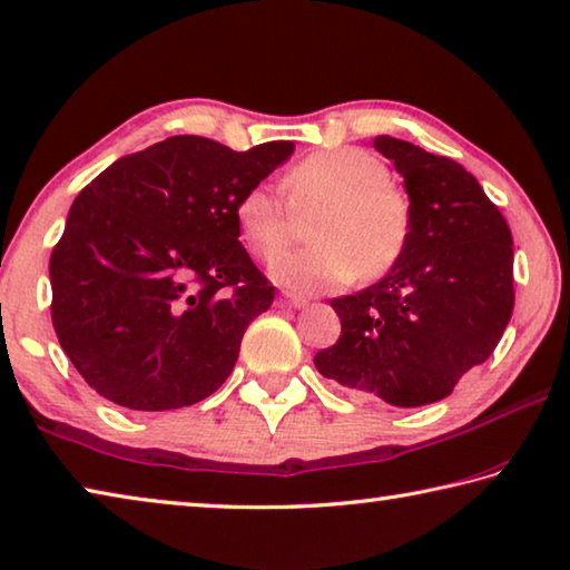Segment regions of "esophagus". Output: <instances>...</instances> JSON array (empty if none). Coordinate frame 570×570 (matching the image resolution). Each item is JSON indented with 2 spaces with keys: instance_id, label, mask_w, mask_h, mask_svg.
<instances>
[{
  "instance_id": "1",
  "label": "esophagus",
  "mask_w": 570,
  "mask_h": 570,
  "mask_svg": "<svg viewBox=\"0 0 570 570\" xmlns=\"http://www.w3.org/2000/svg\"><path fill=\"white\" fill-rule=\"evenodd\" d=\"M283 303L291 305V308H305V305H308V297H301V295L285 293V295H283Z\"/></svg>"
}]
</instances>
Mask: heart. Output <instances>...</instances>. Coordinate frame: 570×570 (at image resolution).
Masks as SVG:
<instances>
[{
  "label": "heart",
  "mask_w": 570,
  "mask_h": 570,
  "mask_svg": "<svg viewBox=\"0 0 570 570\" xmlns=\"http://www.w3.org/2000/svg\"><path fill=\"white\" fill-rule=\"evenodd\" d=\"M283 196L267 183L236 200L234 222L252 255L275 257L308 226L311 247L285 252L269 277L295 293H321L348 285L356 275L380 277L395 265L410 236V204L390 183L380 157L362 147H331L295 163L283 178Z\"/></svg>",
  "instance_id": "1"
}]
</instances>
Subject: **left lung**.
<instances>
[{
  "instance_id": "1",
  "label": "left lung",
  "mask_w": 570,
  "mask_h": 570,
  "mask_svg": "<svg viewBox=\"0 0 570 570\" xmlns=\"http://www.w3.org/2000/svg\"><path fill=\"white\" fill-rule=\"evenodd\" d=\"M374 150L405 178L407 244L380 283L331 301L341 336L313 364L348 395L420 407L449 397L502 338L514 308L512 232L451 157L390 135L374 137Z\"/></svg>"
}]
</instances>
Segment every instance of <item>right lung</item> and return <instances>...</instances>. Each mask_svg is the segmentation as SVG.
Segmentation results:
<instances>
[{
    "label": "right lung",
    "mask_w": 570,
    "mask_h": 570,
    "mask_svg": "<svg viewBox=\"0 0 570 570\" xmlns=\"http://www.w3.org/2000/svg\"><path fill=\"white\" fill-rule=\"evenodd\" d=\"M196 135L119 157L73 200L50 255L52 326L89 387L129 410L222 387L275 287L236 232V200L293 155Z\"/></svg>",
    "instance_id": "add662e5"
}]
</instances>
